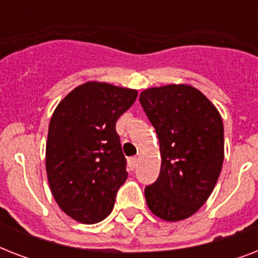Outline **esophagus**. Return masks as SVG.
<instances>
[{
    "label": "esophagus",
    "instance_id": "34e87169",
    "mask_svg": "<svg viewBox=\"0 0 258 258\" xmlns=\"http://www.w3.org/2000/svg\"><path fill=\"white\" fill-rule=\"evenodd\" d=\"M138 161H139V159H138V157L128 158V166H130V167H131V170H134V169H135V167H137Z\"/></svg>",
    "mask_w": 258,
    "mask_h": 258
}]
</instances>
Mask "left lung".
<instances>
[{
    "instance_id": "8db88e82",
    "label": "left lung",
    "mask_w": 258,
    "mask_h": 258,
    "mask_svg": "<svg viewBox=\"0 0 258 258\" xmlns=\"http://www.w3.org/2000/svg\"><path fill=\"white\" fill-rule=\"evenodd\" d=\"M159 139L158 179L145 188L147 206L170 222L184 220L208 201L224 163V124L218 109L197 88L169 84L139 96Z\"/></svg>"
}]
</instances>
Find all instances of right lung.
<instances>
[{
	"label": "right lung",
	"instance_id": "obj_1",
	"mask_svg": "<svg viewBox=\"0 0 258 258\" xmlns=\"http://www.w3.org/2000/svg\"><path fill=\"white\" fill-rule=\"evenodd\" d=\"M137 96V89L88 82L52 115L45 153L50 191L62 212L82 224L104 220L127 179L115 124Z\"/></svg>",
	"mask_w": 258,
	"mask_h": 258
}]
</instances>
